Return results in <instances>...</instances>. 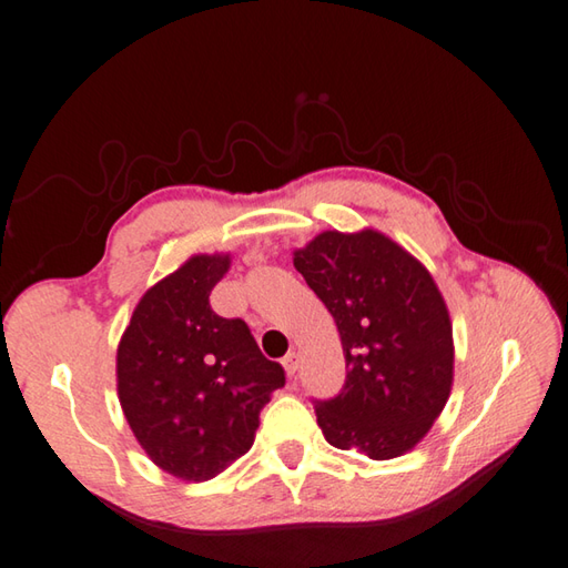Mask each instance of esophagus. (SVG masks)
<instances>
[{
  "mask_svg": "<svg viewBox=\"0 0 568 568\" xmlns=\"http://www.w3.org/2000/svg\"><path fill=\"white\" fill-rule=\"evenodd\" d=\"M282 366H284V371H286V376H288V378H294V376H296V371H298V353H296V351L286 353L284 361H282Z\"/></svg>",
  "mask_w": 568,
  "mask_h": 568,
  "instance_id": "34e87169",
  "label": "esophagus"
}]
</instances>
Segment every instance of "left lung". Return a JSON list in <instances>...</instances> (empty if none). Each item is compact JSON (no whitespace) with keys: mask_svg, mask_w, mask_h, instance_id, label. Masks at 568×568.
I'll return each mask as SVG.
<instances>
[{"mask_svg":"<svg viewBox=\"0 0 568 568\" xmlns=\"http://www.w3.org/2000/svg\"><path fill=\"white\" fill-rule=\"evenodd\" d=\"M294 266L334 316L346 358L336 398L316 403L328 445L400 457L430 433L453 390V321L433 274L383 232L326 230Z\"/></svg>","mask_w":568,"mask_h":568,"instance_id":"8db88e82","label":"left lung"}]
</instances>
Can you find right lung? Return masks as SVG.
Instances as JSON below:
<instances>
[{"mask_svg":"<svg viewBox=\"0 0 568 568\" xmlns=\"http://www.w3.org/2000/svg\"><path fill=\"white\" fill-rule=\"evenodd\" d=\"M230 254H192L133 308L115 353L118 400L145 455L168 475L205 483L254 443L260 413L284 385L242 318H222L210 292Z\"/></svg>","mask_w":568,"mask_h":568,"instance_id":"obj_1","label":"right lung"}]
</instances>
